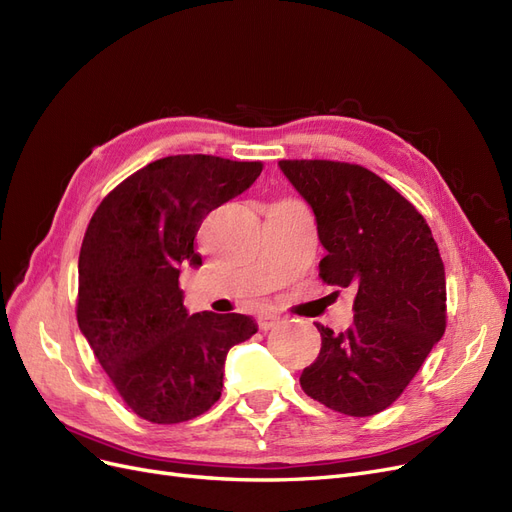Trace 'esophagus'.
<instances>
[{"label":"esophagus","instance_id":"obj_1","mask_svg":"<svg viewBox=\"0 0 512 512\" xmlns=\"http://www.w3.org/2000/svg\"><path fill=\"white\" fill-rule=\"evenodd\" d=\"M257 323H259V329L268 331V329H274V327H278L282 323V316L276 314V312H263V314H259Z\"/></svg>","mask_w":512,"mask_h":512}]
</instances>
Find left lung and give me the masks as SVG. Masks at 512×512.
<instances>
[{
    "label": "left lung",
    "instance_id": "left-lung-1",
    "mask_svg": "<svg viewBox=\"0 0 512 512\" xmlns=\"http://www.w3.org/2000/svg\"><path fill=\"white\" fill-rule=\"evenodd\" d=\"M314 211L327 255L318 276L354 287L344 333L316 325L320 352L299 384L325 407L367 418L390 407L445 333V268L424 217L371 170L329 160H280Z\"/></svg>",
    "mask_w": 512,
    "mask_h": 512
}]
</instances>
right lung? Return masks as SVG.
I'll list each match as a JSON object with an SVG mask.
<instances>
[{
  "label": "right lung",
  "instance_id": "right-lung-1",
  "mask_svg": "<svg viewBox=\"0 0 512 512\" xmlns=\"http://www.w3.org/2000/svg\"><path fill=\"white\" fill-rule=\"evenodd\" d=\"M261 168L168 156L122 181L88 223L78 325L126 405L147 422L179 424L211 409L227 352L257 333L244 314H189L179 274L202 266L194 251L202 219L249 189Z\"/></svg>",
  "mask_w": 512,
  "mask_h": 512
}]
</instances>
